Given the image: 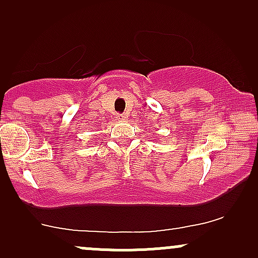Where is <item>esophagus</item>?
<instances>
[{"label": "esophagus", "instance_id": "esophagus-1", "mask_svg": "<svg viewBox=\"0 0 258 258\" xmlns=\"http://www.w3.org/2000/svg\"><path fill=\"white\" fill-rule=\"evenodd\" d=\"M127 117H128V116H127L126 114H119V115H117V120H119V121H126Z\"/></svg>", "mask_w": 258, "mask_h": 258}]
</instances>
